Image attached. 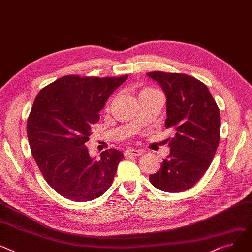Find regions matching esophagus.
<instances>
[{
  "label": "esophagus",
  "mask_w": 252,
  "mask_h": 252,
  "mask_svg": "<svg viewBox=\"0 0 252 252\" xmlns=\"http://www.w3.org/2000/svg\"><path fill=\"white\" fill-rule=\"evenodd\" d=\"M145 151L144 150H141V149H133V148H129L127 149L126 152H125V155L126 156H140V155H143Z\"/></svg>",
  "instance_id": "esophagus-1"
}]
</instances>
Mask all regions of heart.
<instances>
[{
	"instance_id": "1",
	"label": "heart",
	"mask_w": 252,
	"mask_h": 252,
	"mask_svg": "<svg viewBox=\"0 0 252 252\" xmlns=\"http://www.w3.org/2000/svg\"><path fill=\"white\" fill-rule=\"evenodd\" d=\"M146 90H152V89H146ZM146 90H144V91H146Z\"/></svg>"
}]
</instances>
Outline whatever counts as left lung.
I'll list each match as a JSON object with an SVG mask.
<instances>
[{
	"label": "left lung",
	"mask_w": 252,
	"mask_h": 252,
	"mask_svg": "<svg viewBox=\"0 0 252 252\" xmlns=\"http://www.w3.org/2000/svg\"><path fill=\"white\" fill-rule=\"evenodd\" d=\"M166 95V128H173L170 154L149 179L166 192L192 188L210 167L220 142V110L203 82L186 74L150 72Z\"/></svg>",
	"instance_id": "1"
}]
</instances>
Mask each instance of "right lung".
Listing matches in <instances>:
<instances>
[{"instance_id":"add662e5","label":"right lung","mask_w":252,"mask_h":252,"mask_svg":"<svg viewBox=\"0 0 252 252\" xmlns=\"http://www.w3.org/2000/svg\"><path fill=\"white\" fill-rule=\"evenodd\" d=\"M127 77L68 75L37 94L27 120L31 153L46 182L63 197L89 202L112 184L124 154L109 149L95 160L85 143L99 111Z\"/></svg>"}]
</instances>
